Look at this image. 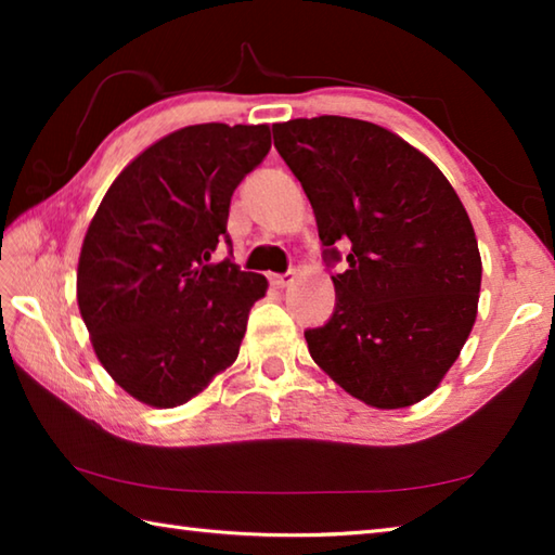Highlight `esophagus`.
Masks as SVG:
<instances>
[{
    "label": "esophagus",
    "mask_w": 555,
    "mask_h": 555,
    "mask_svg": "<svg viewBox=\"0 0 555 555\" xmlns=\"http://www.w3.org/2000/svg\"><path fill=\"white\" fill-rule=\"evenodd\" d=\"M294 279H296V271H286V274L271 276V284H274L276 288H284L288 284H294Z\"/></svg>",
    "instance_id": "obj_1"
}]
</instances>
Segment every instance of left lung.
Returning <instances> with one entry per match:
<instances>
[{
	"label": "left lung",
	"mask_w": 555,
	"mask_h": 555,
	"mask_svg": "<svg viewBox=\"0 0 555 555\" xmlns=\"http://www.w3.org/2000/svg\"><path fill=\"white\" fill-rule=\"evenodd\" d=\"M274 146L313 205L335 311L306 343L318 367L370 406L434 391L475 325L482 261L453 185L428 156L372 121L291 119Z\"/></svg>",
	"instance_id": "8db88e82"
}]
</instances>
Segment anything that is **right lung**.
<instances>
[{"mask_svg": "<svg viewBox=\"0 0 555 555\" xmlns=\"http://www.w3.org/2000/svg\"><path fill=\"white\" fill-rule=\"evenodd\" d=\"M269 149L267 125L178 129L115 178L90 222L80 315L102 367L149 406H181L237 360L267 279L212 255L232 247V193Z\"/></svg>", "mask_w": 555, "mask_h": 555, "instance_id": "right-lung-1", "label": "right lung"}]
</instances>
